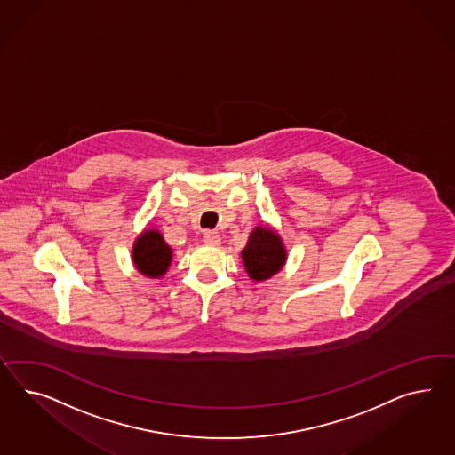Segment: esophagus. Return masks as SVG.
Returning a JSON list of instances; mask_svg holds the SVG:
<instances>
[{"instance_id": "1", "label": "esophagus", "mask_w": 455, "mask_h": 455, "mask_svg": "<svg viewBox=\"0 0 455 455\" xmlns=\"http://www.w3.org/2000/svg\"><path fill=\"white\" fill-rule=\"evenodd\" d=\"M204 242L211 246H220V235L219 232L207 230V232H204Z\"/></svg>"}]
</instances>
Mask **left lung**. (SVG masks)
Masks as SVG:
<instances>
[{
	"instance_id": "8db88e82",
	"label": "left lung",
	"mask_w": 455,
	"mask_h": 455,
	"mask_svg": "<svg viewBox=\"0 0 455 455\" xmlns=\"http://www.w3.org/2000/svg\"><path fill=\"white\" fill-rule=\"evenodd\" d=\"M244 271L256 283L277 275L288 261L281 235L269 225H256L242 250Z\"/></svg>"
}]
</instances>
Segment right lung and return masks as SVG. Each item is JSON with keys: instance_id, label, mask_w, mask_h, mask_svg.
<instances>
[{"instance_id": "right-lung-1", "label": "right lung", "mask_w": 455, "mask_h": 455, "mask_svg": "<svg viewBox=\"0 0 455 455\" xmlns=\"http://www.w3.org/2000/svg\"><path fill=\"white\" fill-rule=\"evenodd\" d=\"M132 261L140 275L159 279L166 275L172 263V248L155 227L145 228L134 240Z\"/></svg>"}]
</instances>
